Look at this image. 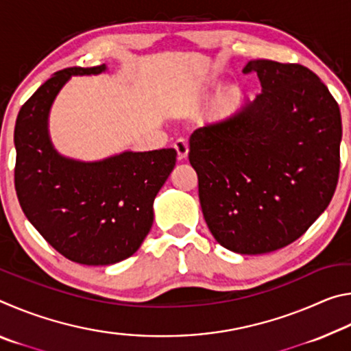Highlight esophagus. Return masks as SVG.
I'll use <instances>...</instances> for the list:
<instances>
[{"label": "esophagus", "instance_id": "obj_1", "mask_svg": "<svg viewBox=\"0 0 351 351\" xmlns=\"http://www.w3.org/2000/svg\"><path fill=\"white\" fill-rule=\"evenodd\" d=\"M173 148H175L176 153H178V158H180V159H186V158H187L189 145H187V142H186V141H184V139H178V141H175Z\"/></svg>", "mask_w": 351, "mask_h": 351}]
</instances>
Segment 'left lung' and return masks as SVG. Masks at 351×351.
Instances as JSON below:
<instances>
[{
  "label": "left lung",
  "mask_w": 351,
  "mask_h": 351,
  "mask_svg": "<svg viewBox=\"0 0 351 351\" xmlns=\"http://www.w3.org/2000/svg\"><path fill=\"white\" fill-rule=\"evenodd\" d=\"M261 93L241 111L195 130L189 161L203 215L229 251H277L328 207L341 169L339 105L299 63L251 60Z\"/></svg>",
  "instance_id": "1"
}]
</instances>
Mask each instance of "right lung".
Instances as JSON below:
<instances>
[{"mask_svg": "<svg viewBox=\"0 0 351 351\" xmlns=\"http://www.w3.org/2000/svg\"><path fill=\"white\" fill-rule=\"evenodd\" d=\"M105 64L66 68L47 79L16 117L15 190L29 221L71 261L105 266L138 251L153 224V201L175 167L176 152H125L100 162L62 158L47 136V114L71 75Z\"/></svg>", "mask_w": 351, "mask_h": 351, "instance_id": "add662e5", "label": "right lung"}]
</instances>
